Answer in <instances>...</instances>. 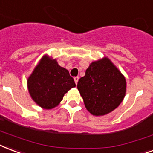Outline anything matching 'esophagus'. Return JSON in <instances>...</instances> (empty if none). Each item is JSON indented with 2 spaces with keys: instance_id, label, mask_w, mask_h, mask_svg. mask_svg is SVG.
Wrapping results in <instances>:
<instances>
[{
  "instance_id": "1",
  "label": "esophagus",
  "mask_w": 153,
  "mask_h": 153,
  "mask_svg": "<svg viewBox=\"0 0 153 153\" xmlns=\"http://www.w3.org/2000/svg\"><path fill=\"white\" fill-rule=\"evenodd\" d=\"M74 82H75V84H77L78 83V81H79V78L77 76V77H74Z\"/></svg>"
}]
</instances>
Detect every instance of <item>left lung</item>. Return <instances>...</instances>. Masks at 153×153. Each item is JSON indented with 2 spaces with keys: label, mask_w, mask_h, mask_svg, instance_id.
Segmentation results:
<instances>
[{
  "label": "left lung",
  "mask_w": 153,
  "mask_h": 153,
  "mask_svg": "<svg viewBox=\"0 0 153 153\" xmlns=\"http://www.w3.org/2000/svg\"><path fill=\"white\" fill-rule=\"evenodd\" d=\"M86 108L95 116L110 113L126 95L125 77L108 57L91 62L78 82Z\"/></svg>",
  "instance_id": "obj_1"
}]
</instances>
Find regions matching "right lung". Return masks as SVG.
Returning <instances> with one entry per match:
<instances>
[{
  "instance_id": "obj_1",
  "label": "right lung",
  "mask_w": 153,
  "mask_h": 153,
  "mask_svg": "<svg viewBox=\"0 0 153 153\" xmlns=\"http://www.w3.org/2000/svg\"><path fill=\"white\" fill-rule=\"evenodd\" d=\"M75 87L69 71L55 59L44 56L27 79V88L34 101L45 109L59 105L70 89Z\"/></svg>"
}]
</instances>
